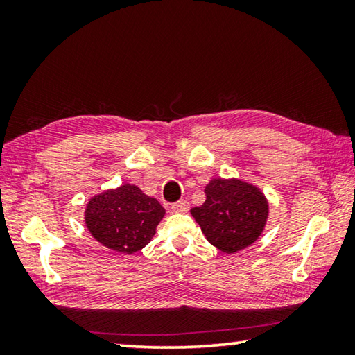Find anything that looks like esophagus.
I'll return each instance as SVG.
<instances>
[{
  "instance_id": "esophagus-1",
  "label": "esophagus",
  "mask_w": 355,
  "mask_h": 355,
  "mask_svg": "<svg viewBox=\"0 0 355 355\" xmlns=\"http://www.w3.org/2000/svg\"><path fill=\"white\" fill-rule=\"evenodd\" d=\"M172 212H187V210H189V201H186V200H180V201H177V202H173L172 205Z\"/></svg>"
}]
</instances>
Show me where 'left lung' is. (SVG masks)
Listing matches in <instances>:
<instances>
[{"label":"left lung","mask_w":355,"mask_h":355,"mask_svg":"<svg viewBox=\"0 0 355 355\" xmlns=\"http://www.w3.org/2000/svg\"><path fill=\"white\" fill-rule=\"evenodd\" d=\"M205 192L206 201L191 214L210 244L232 254L259 239L270 207L258 186L236 177L212 178Z\"/></svg>","instance_id":"obj_1"}]
</instances>
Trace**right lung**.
Wrapping results in <instances>:
<instances>
[{
    "mask_svg": "<svg viewBox=\"0 0 355 355\" xmlns=\"http://www.w3.org/2000/svg\"><path fill=\"white\" fill-rule=\"evenodd\" d=\"M166 210L135 184L93 195L85 206V225L103 247L132 254L150 243Z\"/></svg>",
    "mask_w": 355,
    "mask_h": 355,
    "instance_id": "obj_1",
    "label": "right lung"
}]
</instances>
